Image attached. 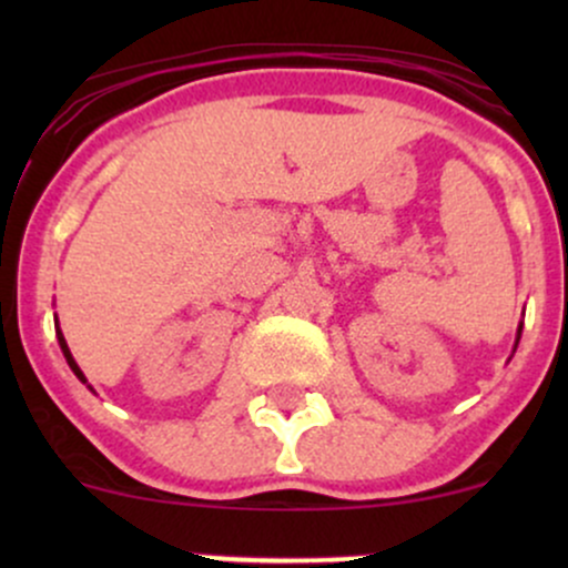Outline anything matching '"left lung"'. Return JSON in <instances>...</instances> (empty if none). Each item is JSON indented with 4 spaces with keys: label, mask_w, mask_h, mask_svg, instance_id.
Instances as JSON below:
<instances>
[{
    "label": "left lung",
    "mask_w": 568,
    "mask_h": 568,
    "mask_svg": "<svg viewBox=\"0 0 568 568\" xmlns=\"http://www.w3.org/2000/svg\"><path fill=\"white\" fill-rule=\"evenodd\" d=\"M520 328H524V323L518 325V336H515V347H518V338H520Z\"/></svg>",
    "instance_id": "1"
}]
</instances>
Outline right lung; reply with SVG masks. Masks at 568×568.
Listing matches in <instances>:
<instances>
[{
    "label": "right lung",
    "mask_w": 568,
    "mask_h": 568,
    "mask_svg": "<svg viewBox=\"0 0 568 568\" xmlns=\"http://www.w3.org/2000/svg\"><path fill=\"white\" fill-rule=\"evenodd\" d=\"M55 336H58V344H61V349H63V357H67L69 368L74 371V374H77V379H80V382H88V379H84V374H82V371H80V366H77V361H74V357H71V352H69V344H67V338H63L61 328H55Z\"/></svg>",
    "instance_id": "right-lung-1"
}]
</instances>
